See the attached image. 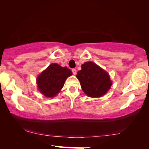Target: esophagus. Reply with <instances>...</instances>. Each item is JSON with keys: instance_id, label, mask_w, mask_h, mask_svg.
Instances as JSON below:
<instances>
[{"instance_id": "34e87169", "label": "esophagus", "mask_w": 149, "mask_h": 149, "mask_svg": "<svg viewBox=\"0 0 149 149\" xmlns=\"http://www.w3.org/2000/svg\"><path fill=\"white\" fill-rule=\"evenodd\" d=\"M72 74H77V70L76 69H74V68H73V69H72Z\"/></svg>"}]
</instances>
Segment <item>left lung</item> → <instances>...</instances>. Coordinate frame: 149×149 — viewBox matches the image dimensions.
I'll return each mask as SVG.
<instances>
[{"label":"left lung","mask_w":149,"mask_h":149,"mask_svg":"<svg viewBox=\"0 0 149 149\" xmlns=\"http://www.w3.org/2000/svg\"><path fill=\"white\" fill-rule=\"evenodd\" d=\"M77 77L83 92L91 97H102L112 85L108 72L94 62H87L81 65V70L78 71Z\"/></svg>","instance_id":"left-lung-1"}]
</instances>
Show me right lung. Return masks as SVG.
<instances>
[{"label":"right lung","mask_w":149,"mask_h":149,"mask_svg":"<svg viewBox=\"0 0 149 149\" xmlns=\"http://www.w3.org/2000/svg\"><path fill=\"white\" fill-rule=\"evenodd\" d=\"M72 74L70 69L53 63L36 79L38 90L45 97H53L60 92L65 81Z\"/></svg>","instance_id":"1"}]
</instances>
